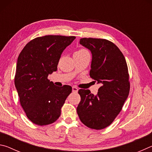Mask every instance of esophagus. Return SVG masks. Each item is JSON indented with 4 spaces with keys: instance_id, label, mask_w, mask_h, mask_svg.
<instances>
[{
    "instance_id": "esophagus-1",
    "label": "esophagus",
    "mask_w": 152,
    "mask_h": 152,
    "mask_svg": "<svg viewBox=\"0 0 152 152\" xmlns=\"http://www.w3.org/2000/svg\"><path fill=\"white\" fill-rule=\"evenodd\" d=\"M78 89L76 87H72V92H78Z\"/></svg>"
}]
</instances>
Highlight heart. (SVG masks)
Masks as SVG:
<instances>
[{
	"instance_id": "heart-1",
	"label": "heart",
	"mask_w": 152,
	"mask_h": 152,
	"mask_svg": "<svg viewBox=\"0 0 152 152\" xmlns=\"http://www.w3.org/2000/svg\"><path fill=\"white\" fill-rule=\"evenodd\" d=\"M86 52H88V51L84 50V49H81V50L76 51V52L74 53V54H80V53H86Z\"/></svg>"
}]
</instances>
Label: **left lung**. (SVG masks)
<instances>
[{
	"label": "left lung",
	"mask_w": 152,
	"mask_h": 152,
	"mask_svg": "<svg viewBox=\"0 0 152 152\" xmlns=\"http://www.w3.org/2000/svg\"><path fill=\"white\" fill-rule=\"evenodd\" d=\"M80 43L92 53L90 76L101 86L96 95L80 89L77 107L80 119L87 127L100 130L113 123L129 93L127 62L117 45L110 41L82 38Z\"/></svg>",
	"instance_id": "left-lung-1"
}]
</instances>
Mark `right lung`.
I'll list each match as a JSON object with an SVG mask.
<instances>
[{
	"label": "right lung",
	"instance_id": "1",
	"mask_svg": "<svg viewBox=\"0 0 152 152\" xmlns=\"http://www.w3.org/2000/svg\"><path fill=\"white\" fill-rule=\"evenodd\" d=\"M75 38L62 35L35 38L25 46L18 57L15 85L27 118L36 125L55 122L72 92L70 86H56L48 76L57 70L63 51Z\"/></svg>",
	"mask_w": 152,
	"mask_h": 152
}]
</instances>
